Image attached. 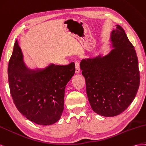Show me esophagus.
I'll list each match as a JSON object with an SVG mask.
<instances>
[{
	"mask_svg": "<svg viewBox=\"0 0 146 146\" xmlns=\"http://www.w3.org/2000/svg\"><path fill=\"white\" fill-rule=\"evenodd\" d=\"M75 73L76 74H78L80 73V64H79L78 62H75Z\"/></svg>",
	"mask_w": 146,
	"mask_h": 146,
	"instance_id": "obj_1",
	"label": "esophagus"
}]
</instances>
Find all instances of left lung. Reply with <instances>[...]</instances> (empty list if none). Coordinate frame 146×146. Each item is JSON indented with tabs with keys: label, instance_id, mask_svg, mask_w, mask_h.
I'll use <instances>...</instances> for the list:
<instances>
[{
	"label": "left lung",
	"instance_id": "8db88e82",
	"mask_svg": "<svg viewBox=\"0 0 146 146\" xmlns=\"http://www.w3.org/2000/svg\"><path fill=\"white\" fill-rule=\"evenodd\" d=\"M112 49L105 56L82 59L80 68L93 111L105 117L121 114L135 99L140 83L138 60L123 29L111 34Z\"/></svg>",
	"mask_w": 146,
	"mask_h": 146
}]
</instances>
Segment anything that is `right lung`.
<instances>
[{"label":"right lung","mask_w":146,"mask_h":146,"mask_svg":"<svg viewBox=\"0 0 146 146\" xmlns=\"http://www.w3.org/2000/svg\"><path fill=\"white\" fill-rule=\"evenodd\" d=\"M75 73V65L50 64L43 69L29 68L17 40L8 66L10 94L18 111L41 125L57 122L64 111L65 89Z\"/></svg>","instance_id":"right-lung-1"}]
</instances>
